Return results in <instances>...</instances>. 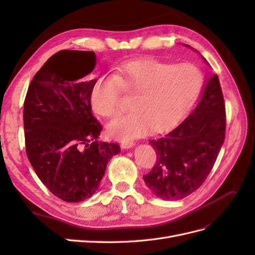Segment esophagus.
Masks as SVG:
<instances>
[{"label": "esophagus", "mask_w": 255, "mask_h": 255, "mask_svg": "<svg viewBox=\"0 0 255 255\" xmlns=\"http://www.w3.org/2000/svg\"><path fill=\"white\" fill-rule=\"evenodd\" d=\"M135 144V142L133 140H122L121 141V146L125 149H128L132 148V146Z\"/></svg>", "instance_id": "34e87169"}]
</instances>
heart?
<instances>
[{"mask_svg":"<svg viewBox=\"0 0 255 255\" xmlns=\"http://www.w3.org/2000/svg\"><path fill=\"white\" fill-rule=\"evenodd\" d=\"M202 85V74L190 65L173 66L152 58L129 60L115 74L99 76L91 89L96 113L113 119L122 109V89L136 94L133 112L115 119L110 134L120 139H133L149 132H158L180 119Z\"/></svg>","mask_w":255,"mask_h":255,"instance_id":"heart-1","label":"heart"}]
</instances>
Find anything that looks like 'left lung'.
<instances>
[{
	"label": "left lung",
	"mask_w": 255,
	"mask_h": 255,
	"mask_svg": "<svg viewBox=\"0 0 255 255\" xmlns=\"http://www.w3.org/2000/svg\"><path fill=\"white\" fill-rule=\"evenodd\" d=\"M226 122L222 89L213 74L195 110L171 132L149 141L156 161L143 180L152 194L180 200L201 186L225 141Z\"/></svg>",
	"instance_id": "8db88e82"
}]
</instances>
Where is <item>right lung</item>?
Here are the masks:
<instances>
[{"mask_svg":"<svg viewBox=\"0 0 255 255\" xmlns=\"http://www.w3.org/2000/svg\"><path fill=\"white\" fill-rule=\"evenodd\" d=\"M92 51L63 50L52 55L30 82L23 110L30 165L54 196L81 202L97 191L118 143L98 141L102 126L91 113L97 80Z\"/></svg>","mask_w":255,"mask_h":255,"instance_id":"obj_1","label":"right lung"}]
</instances>
